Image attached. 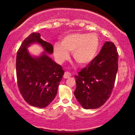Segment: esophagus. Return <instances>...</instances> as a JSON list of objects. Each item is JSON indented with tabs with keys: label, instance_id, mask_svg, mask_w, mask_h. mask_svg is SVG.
<instances>
[{
	"label": "esophagus",
	"instance_id": "esophagus-1",
	"mask_svg": "<svg viewBox=\"0 0 135 135\" xmlns=\"http://www.w3.org/2000/svg\"><path fill=\"white\" fill-rule=\"evenodd\" d=\"M71 76V74H70L69 72H65L64 74V75H63V77L64 79H68V78H69Z\"/></svg>",
	"mask_w": 135,
	"mask_h": 135
}]
</instances>
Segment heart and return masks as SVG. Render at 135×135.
I'll use <instances>...</instances> for the list:
<instances>
[{
    "label": "heart",
    "instance_id": "heart-1",
    "mask_svg": "<svg viewBox=\"0 0 135 135\" xmlns=\"http://www.w3.org/2000/svg\"><path fill=\"white\" fill-rule=\"evenodd\" d=\"M99 47V40L95 34L74 33L64 37L61 44H55L54 55L56 60L62 62L69 58L68 51L73 52L77 62L86 64L95 58Z\"/></svg>",
    "mask_w": 135,
    "mask_h": 135
}]
</instances>
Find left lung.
Returning <instances> with one entry per match:
<instances>
[{
	"instance_id": "8db88e82",
	"label": "left lung",
	"mask_w": 135,
	"mask_h": 135,
	"mask_svg": "<svg viewBox=\"0 0 135 135\" xmlns=\"http://www.w3.org/2000/svg\"><path fill=\"white\" fill-rule=\"evenodd\" d=\"M115 45L106 42L95 58L75 75L74 95L83 108L97 109L109 98L118 70Z\"/></svg>"
}]
</instances>
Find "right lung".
<instances>
[{
  "mask_svg": "<svg viewBox=\"0 0 135 135\" xmlns=\"http://www.w3.org/2000/svg\"><path fill=\"white\" fill-rule=\"evenodd\" d=\"M38 42L48 53L53 52L51 44L44 41L39 33L32 32L23 40L16 55V70L18 88L22 97L31 106L44 108L56 97L64 71L46 53L32 57L27 47Z\"/></svg>",
  "mask_w": 135,
  "mask_h": 135,
  "instance_id": "add662e5",
  "label": "right lung"
}]
</instances>
